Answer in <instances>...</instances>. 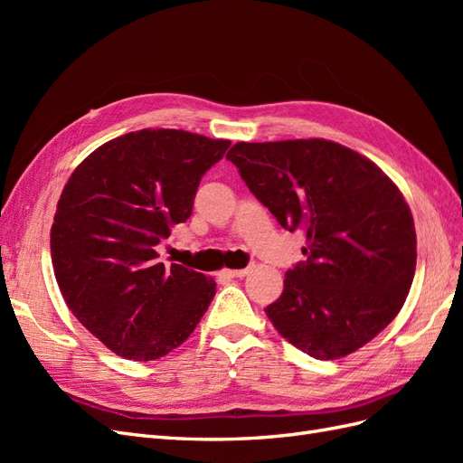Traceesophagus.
Listing matches in <instances>:
<instances>
[{
  "instance_id": "34e87169",
  "label": "esophagus",
  "mask_w": 463,
  "mask_h": 463,
  "mask_svg": "<svg viewBox=\"0 0 463 463\" xmlns=\"http://www.w3.org/2000/svg\"><path fill=\"white\" fill-rule=\"evenodd\" d=\"M249 274V269H237V270H232V269H223L220 270V276L222 278H243Z\"/></svg>"
}]
</instances>
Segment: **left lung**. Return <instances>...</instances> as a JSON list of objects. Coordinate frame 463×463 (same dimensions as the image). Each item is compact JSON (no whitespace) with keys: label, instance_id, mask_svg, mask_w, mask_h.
<instances>
[{"label":"left lung","instance_id":"8db88e82","mask_svg":"<svg viewBox=\"0 0 463 463\" xmlns=\"http://www.w3.org/2000/svg\"><path fill=\"white\" fill-rule=\"evenodd\" d=\"M279 226L303 232L307 260L264 309L307 355L340 359L383 332L417 260L411 210L381 167L325 138L237 143L226 156Z\"/></svg>","mask_w":463,"mask_h":463}]
</instances>
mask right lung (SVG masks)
Masks as SVG:
<instances>
[{
	"label": "right lung",
	"mask_w": 463,
	"mask_h": 463,
	"mask_svg": "<svg viewBox=\"0 0 463 463\" xmlns=\"http://www.w3.org/2000/svg\"><path fill=\"white\" fill-rule=\"evenodd\" d=\"M230 141L141 129L98 146L69 177L50 249L77 320L125 359L154 361L184 344L216 293L201 272L158 262L156 245L193 213L201 177Z\"/></svg>",
	"instance_id": "1"
}]
</instances>
